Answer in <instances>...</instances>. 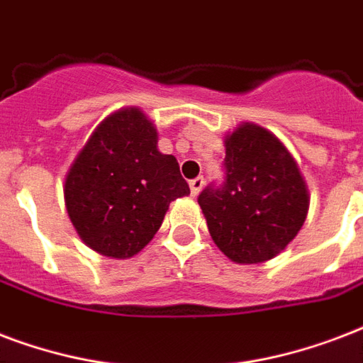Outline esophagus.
<instances>
[{"label": "esophagus", "instance_id": "34e87169", "mask_svg": "<svg viewBox=\"0 0 363 363\" xmlns=\"http://www.w3.org/2000/svg\"><path fill=\"white\" fill-rule=\"evenodd\" d=\"M202 185H204V178H202V176H196L195 179H191V182H189L191 195H193V196L199 195V193H201V189H202Z\"/></svg>", "mask_w": 363, "mask_h": 363}]
</instances>
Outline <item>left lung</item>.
I'll list each match as a JSON object with an SVG mask.
<instances>
[{"mask_svg": "<svg viewBox=\"0 0 363 363\" xmlns=\"http://www.w3.org/2000/svg\"><path fill=\"white\" fill-rule=\"evenodd\" d=\"M208 231L237 263L272 259L305 223L308 193L294 157L269 130L242 125L225 140L223 182L199 195Z\"/></svg>", "mask_w": 363, "mask_h": 363, "instance_id": "left-lung-1", "label": "left lung"}]
</instances>
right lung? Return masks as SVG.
Masks as SVG:
<instances>
[{"label":"right lung","instance_id":"obj_1","mask_svg":"<svg viewBox=\"0 0 363 363\" xmlns=\"http://www.w3.org/2000/svg\"><path fill=\"white\" fill-rule=\"evenodd\" d=\"M189 195L174 155L140 109L104 121L66 176V208L79 237L108 257H132L159 231L168 204Z\"/></svg>","mask_w":363,"mask_h":363}]
</instances>
